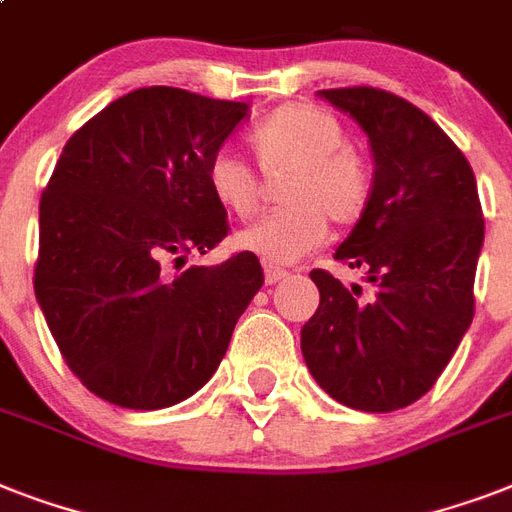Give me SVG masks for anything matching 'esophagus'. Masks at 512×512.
<instances>
[{"instance_id": "34e87169", "label": "esophagus", "mask_w": 512, "mask_h": 512, "mask_svg": "<svg viewBox=\"0 0 512 512\" xmlns=\"http://www.w3.org/2000/svg\"><path fill=\"white\" fill-rule=\"evenodd\" d=\"M289 273L284 268H276V265H265V284H276V281H284Z\"/></svg>"}]
</instances>
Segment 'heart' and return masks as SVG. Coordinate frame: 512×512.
<instances>
[{
	"label": "heart",
	"instance_id": "heart-1",
	"mask_svg": "<svg viewBox=\"0 0 512 512\" xmlns=\"http://www.w3.org/2000/svg\"><path fill=\"white\" fill-rule=\"evenodd\" d=\"M263 172L287 170L281 201L236 236V244L265 263H295L327 239V217L335 225L358 223L372 199V172L364 156L345 143L340 119L311 103H287L249 132ZM212 199L236 217L260 204V177L233 151H217L207 164Z\"/></svg>",
	"mask_w": 512,
	"mask_h": 512
}]
</instances>
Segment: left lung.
I'll return each instance as SVG.
<instances>
[{"mask_svg": "<svg viewBox=\"0 0 512 512\" xmlns=\"http://www.w3.org/2000/svg\"><path fill=\"white\" fill-rule=\"evenodd\" d=\"M369 135L372 199L335 252L372 295L311 271L321 303L303 327L305 364L329 396L396 412L428 393L468 332L484 215L476 175L452 138L409 100L377 87L321 90Z\"/></svg>", "mask_w": 512, "mask_h": 512, "instance_id": "8db88e82", "label": "left lung"}]
</instances>
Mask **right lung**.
I'll return each instance as SVG.
<instances>
[{"label":"right lung","mask_w":512,"mask_h":512,"mask_svg":"<svg viewBox=\"0 0 512 512\" xmlns=\"http://www.w3.org/2000/svg\"><path fill=\"white\" fill-rule=\"evenodd\" d=\"M247 111L140 87L82 124L52 170L34 292L68 369L108 404L164 409L193 396L263 287L252 252L183 268L231 231L207 164Z\"/></svg>","instance_id":"obj_1"}]
</instances>
